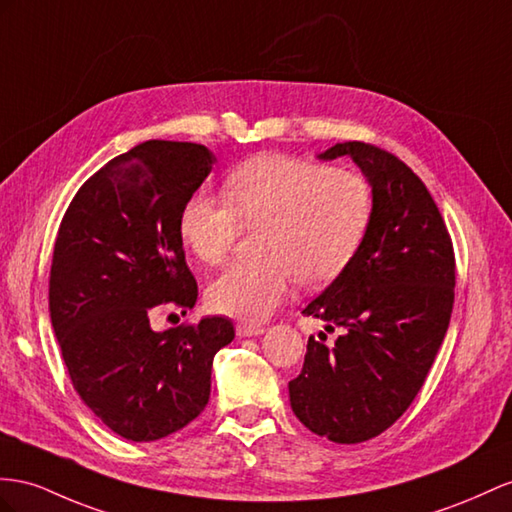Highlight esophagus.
Here are the masks:
<instances>
[{
  "label": "esophagus",
  "instance_id": "1",
  "mask_svg": "<svg viewBox=\"0 0 512 512\" xmlns=\"http://www.w3.org/2000/svg\"><path fill=\"white\" fill-rule=\"evenodd\" d=\"M264 326L261 324H246V322H242V324H238L235 326V333H238V337H257V335H264Z\"/></svg>",
  "mask_w": 512,
  "mask_h": 512
}]
</instances>
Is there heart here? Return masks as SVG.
I'll use <instances>...</instances> for the list:
<instances>
[{
	"label": "heart",
	"mask_w": 512,
	"mask_h": 512,
	"mask_svg": "<svg viewBox=\"0 0 512 512\" xmlns=\"http://www.w3.org/2000/svg\"><path fill=\"white\" fill-rule=\"evenodd\" d=\"M224 201L192 194L179 214V238L205 264L225 261L242 225H266L259 264L229 266L209 285L214 311L264 322L294 290L320 287L357 255L372 218L368 179L285 153H259L229 170Z\"/></svg>",
	"instance_id": "obj_1"
}]
</instances>
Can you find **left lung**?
<instances>
[{
  "instance_id": "1",
  "label": "left lung",
  "mask_w": 512,
  "mask_h": 512,
  "mask_svg": "<svg viewBox=\"0 0 512 512\" xmlns=\"http://www.w3.org/2000/svg\"><path fill=\"white\" fill-rule=\"evenodd\" d=\"M344 155L372 188L370 227L344 272L303 309L342 335L331 346L309 337L303 372L287 387L311 432L361 443L396 422L426 381L452 316L454 251L409 166L365 142H337L318 160Z\"/></svg>"
}]
</instances>
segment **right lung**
Masks as SVG:
<instances>
[{
	"instance_id": "1",
	"label": "right lung",
	"mask_w": 512,
	"mask_h": 512,
	"mask_svg": "<svg viewBox=\"0 0 512 512\" xmlns=\"http://www.w3.org/2000/svg\"><path fill=\"white\" fill-rule=\"evenodd\" d=\"M203 144L147 140L114 157L75 194L54 246L49 313L75 391L127 441H157L199 417L227 318L157 333L155 307L186 313L199 287L179 214L212 173Z\"/></svg>"
}]
</instances>
